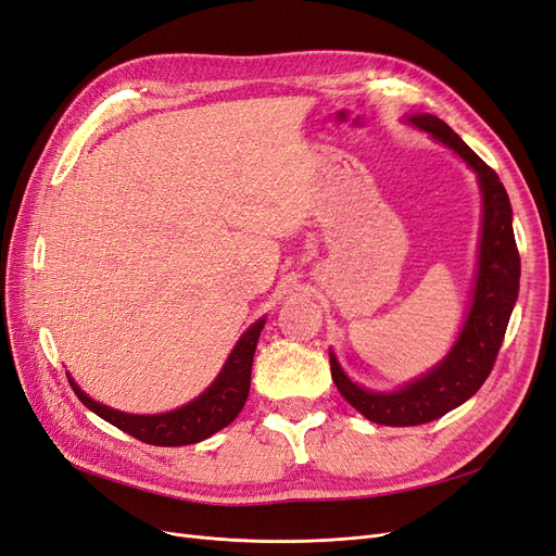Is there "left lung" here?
Masks as SVG:
<instances>
[{
	"instance_id": "1",
	"label": "left lung",
	"mask_w": 556,
	"mask_h": 556,
	"mask_svg": "<svg viewBox=\"0 0 556 556\" xmlns=\"http://www.w3.org/2000/svg\"><path fill=\"white\" fill-rule=\"evenodd\" d=\"M408 121L450 146L480 178L482 241L473 306L450 355L419 378L392 394H376L357 387L331 355V378L343 399L366 419L387 427H415L439 419L473 396L492 374L519 292V252L513 231V208L503 182L470 150L459 134L441 117L419 113Z\"/></svg>"
}]
</instances>
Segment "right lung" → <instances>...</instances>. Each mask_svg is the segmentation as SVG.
Returning <instances> with one entry per match:
<instances>
[{"instance_id":"add662e5","label":"right lung","mask_w":556,"mask_h":556,"mask_svg":"<svg viewBox=\"0 0 556 556\" xmlns=\"http://www.w3.org/2000/svg\"><path fill=\"white\" fill-rule=\"evenodd\" d=\"M262 327L264 319H260V323H255L243 333V339L229 355L223 374L215 378V382L204 394L188 403V406L164 415H127L121 410H113L109 406H102V403L92 401L86 392L78 390V384L70 376L66 378H70L72 390L83 401V406H88L92 413H97L121 431L134 435L137 441L160 447L192 445L231 425L243 410L250 392L252 357H255Z\"/></svg>"}]
</instances>
